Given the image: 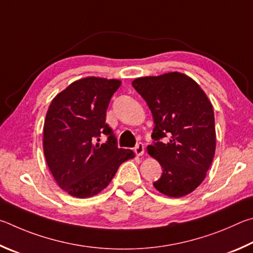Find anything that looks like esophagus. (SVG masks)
<instances>
[{
  "label": "esophagus",
  "instance_id": "34e87169",
  "mask_svg": "<svg viewBox=\"0 0 253 253\" xmlns=\"http://www.w3.org/2000/svg\"><path fill=\"white\" fill-rule=\"evenodd\" d=\"M134 152H135L136 156H139V157L140 156H143V153H144V144L139 142L138 144H136V147L134 148Z\"/></svg>",
  "mask_w": 253,
  "mask_h": 253
}]
</instances>
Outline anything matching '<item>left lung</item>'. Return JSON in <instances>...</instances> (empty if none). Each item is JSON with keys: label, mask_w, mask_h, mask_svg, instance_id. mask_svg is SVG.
<instances>
[{"label": "left lung", "mask_w": 253, "mask_h": 253, "mask_svg": "<svg viewBox=\"0 0 253 253\" xmlns=\"http://www.w3.org/2000/svg\"><path fill=\"white\" fill-rule=\"evenodd\" d=\"M132 85L147 102L156 124L148 152L161 165L162 175L154 188L168 197L187 196L205 180L214 157L211 102L196 81L179 72L139 78Z\"/></svg>", "instance_id": "1"}]
</instances>
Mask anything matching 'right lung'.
Masks as SVG:
<instances>
[{
  "label": "right lung",
  "mask_w": 253,
  "mask_h": 253,
  "mask_svg": "<svg viewBox=\"0 0 253 253\" xmlns=\"http://www.w3.org/2000/svg\"><path fill=\"white\" fill-rule=\"evenodd\" d=\"M119 80L88 77L71 83L52 100L43 127V150L57 185L77 198L95 196L108 184L124 161L134 158L119 149L105 123L106 109ZM102 135L105 144H96Z\"/></svg>",
  "instance_id": "1"
}]
</instances>
